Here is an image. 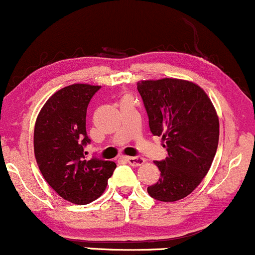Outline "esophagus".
I'll return each mask as SVG.
<instances>
[{
    "label": "esophagus",
    "mask_w": 255,
    "mask_h": 255,
    "mask_svg": "<svg viewBox=\"0 0 255 255\" xmlns=\"http://www.w3.org/2000/svg\"><path fill=\"white\" fill-rule=\"evenodd\" d=\"M125 159L131 166H140L145 163V159L142 157H125Z\"/></svg>",
    "instance_id": "1"
}]
</instances>
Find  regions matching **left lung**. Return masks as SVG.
Returning a JSON list of instances; mask_svg holds the SVG:
<instances>
[{"label": "left lung", "instance_id": "left-lung-1", "mask_svg": "<svg viewBox=\"0 0 255 255\" xmlns=\"http://www.w3.org/2000/svg\"><path fill=\"white\" fill-rule=\"evenodd\" d=\"M137 91L153 135L162 136L168 157L154 162L160 171L148 194L159 201L186 198L211 168L218 147L219 121L211 99L192 81L142 80Z\"/></svg>", "mask_w": 255, "mask_h": 255}]
</instances>
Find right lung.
Segmentation results:
<instances>
[{
  "label": "right lung",
  "instance_id": "right-lung-1",
  "mask_svg": "<svg viewBox=\"0 0 255 255\" xmlns=\"http://www.w3.org/2000/svg\"><path fill=\"white\" fill-rule=\"evenodd\" d=\"M101 86L73 84L55 92L43 105L34 126V157L43 177L64 200L86 205L101 197L116 164L91 158L85 146L86 111Z\"/></svg>",
  "mask_w": 255,
  "mask_h": 255
}]
</instances>
